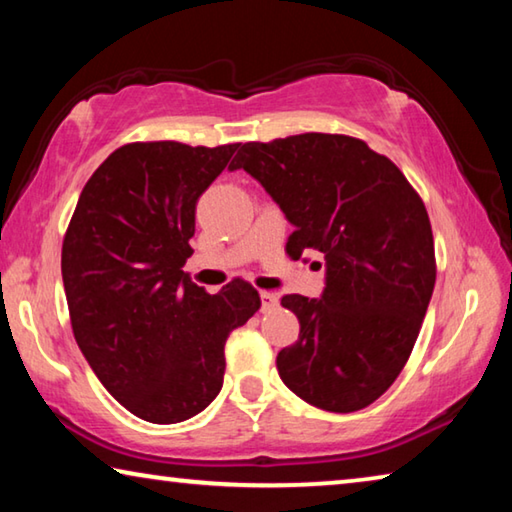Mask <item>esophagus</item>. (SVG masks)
Wrapping results in <instances>:
<instances>
[{
  "mask_svg": "<svg viewBox=\"0 0 512 512\" xmlns=\"http://www.w3.org/2000/svg\"><path fill=\"white\" fill-rule=\"evenodd\" d=\"M259 298H262V310H273L275 305H278V294H273V291H259Z\"/></svg>",
  "mask_w": 512,
  "mask_h": 512,
  "instance_id": "1",
  "label": "esophagus"
}]
</instances>
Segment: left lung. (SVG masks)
<instances>
[{
	"label": "left lung",
	"mask_w": 512,
	"mask_h": 512,
	"mask_svg": "<svg viewBox=\"0 0 512 512\" xmlns=\"http://www.w3.org/2000/svg\"><path fill=\"white\" fill-rule=\"evenodd\" d=\"M230 168L253 175L294 225L291 259H326L319 300H280L300 323L275 360L282 383L321 410L367 408L399 378L433 296L424 200L394 161L346 134L243 143Z\"/></svg>",
	"instance_id": "8db88e82"
}]
</instances>
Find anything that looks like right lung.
Returning <instances> with one entry per match:
<instances>
[{"label":"right lung","instance_id":"obj_1","mask_svg":"<svg viewBox=\"0 0 512 512\" xmlns=\"http://www.w3.org/2000/svg\"><path fill=\"white\" fill-rule=\"evenodd\" d=\"M237 148L136 141L113 150L63 237V287L81 353L113 399L152 424H177L216 399L227 335L262 307L246 280L212 296L182 271L196 202Z\"/></svg>","mask_w":512,"mask_h":512}]
</instances>
